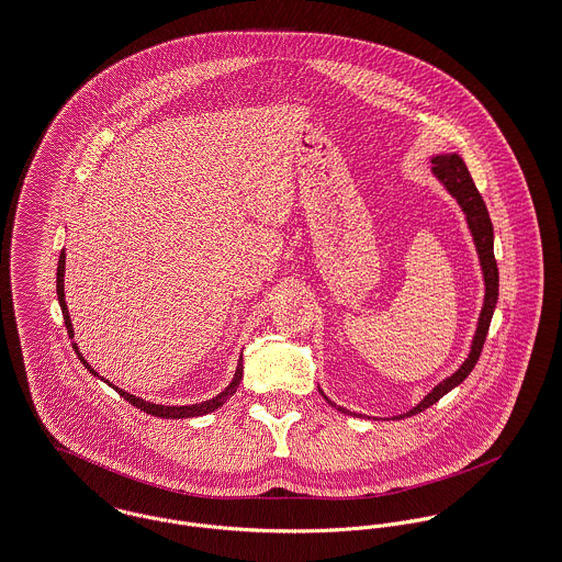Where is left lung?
Returning a JSON list of instances; mask_svg holds the SVG:
<instances>
[{
    "instance_id": "left-lung-1",
    "label": "left lung",
    "mask_w": 562,
    "mask_h": 562,
    "mask_svg": "<svg viewBox=\"0 0 562 562\" xmlns=\"http://www.w3.org/2000/svg\"><path fill=\"white\" fill-rule=\"evenodd\" d=\"M432 165L434 177L447 188V192L458 201V205L467 214V222H469V228H471V235H473V241H475L476 255H479V262H481V271H483L485 295H483V307H481V314H479V321H476V331L475 336H473L471 352L464 359V363L451 376H447L442 383H438L417 406H413L408 413L397 415L393 419H404V417H411V415H417V413L430 408L445 393H449L451 389L458 387L473 372V368H475V363L479 361L483 342H485L487 329H490V321H492L494 307H496V302H498V267H496V259H494V228H492V220H490V214H487V207H485V203H483V199H481V194L476 190L475 181H473V177L469 173L464 160L458 154L434 156ZM321 395L331 406H336V402H331L323 391H321ZM336 408L340 413H345V415H357V413L346 411L345 406H336ZM357 417H361V415H357Z\"/></svg>"
}]
</instances>
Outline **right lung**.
Here are the masks:
<instances>
[{
	"mask_svg": "<svg viewBox=\"0 0 562 562\" xmlns=\"http://www.w3.org/2000/svg\"><path fill=\"white\" fill-rule=\"evenodd\" d=\"M64 273H66V255H64V250H61V255H59V262H57V300H59V305H61V314H64V323H66V329H68V336L72 338L75 336V331H72V323H70V314H68V305H66V295H64ZM75 348V352L79 355V359H81V363L86 366L87 370L93 374V376H98V372L87 363L86 357L79 352V346L72 345ZM241 376H244V359H239V363H237V370H235V376H233V381H231V385L224 389L222 393H217L216 397H212V400H205V402H201V404H190V406H165V404H154V402H145V400H140V397H136V395H132L128 391H124V389L115 387V385H111L109 381H104L102 376V381L104 383H109L111 387L115 389L126 402H130L132 406H136V408H140L143 413H147V415H154V417H162V419H188V417H201V415H207V413H214L216 408H220L235 391L239 387V383H241Z\"/></svg>",
	"mask_w": 562,
	"mask_h": 562,
	"instance_id": "1",
	"label": "right lung"
}]
</instances>
